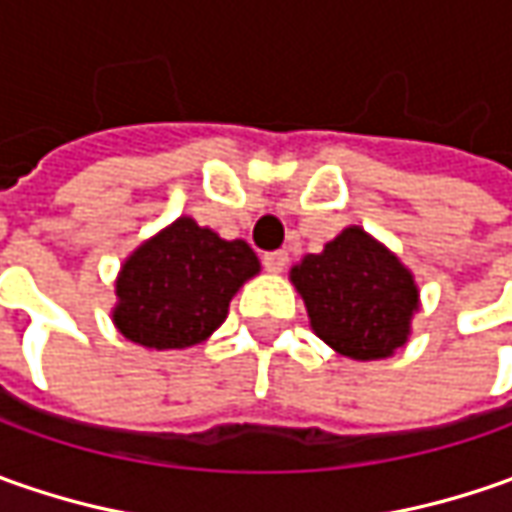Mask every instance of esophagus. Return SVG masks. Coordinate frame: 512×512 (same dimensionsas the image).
<instances>
[{"instance_id":"34e87169","label":"esophagus","mask_w":512,"mask_h":512,"mask_svg":"<svg viewBox=\"0 0 512 512\" xmlns=\"http://www.w3.org/2000/svg\"><path fill=\"white\" fill-rule=\"evenodd\" d=\"M262 262H265V267L270 273H282L287 267V253L285 250H270V253L262 256Z\"/></svg>"}]
</instances>
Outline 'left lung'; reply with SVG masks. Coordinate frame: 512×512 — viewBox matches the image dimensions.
<instances>
[{
    "instance_id": "obj_1",
    "label": "left lung",
    "mask_w": 512,
    "mask_h": 512,
    "mask_svg": "<svg viewBox=\"0 0 512 512\" xmlns=\"http://www.w3.org/2000/svg\"><path fill=\"white\" fill-rule=\"evenodd\" d=\"M290 282L305 299L313 333L359 362L393 356L419 310L413 273L356 225L293 265Z\"/></svg>"
}]
</instances>
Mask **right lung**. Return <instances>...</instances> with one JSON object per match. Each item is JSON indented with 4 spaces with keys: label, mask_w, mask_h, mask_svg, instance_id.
Returning <instances> with one entry per match:
<instances>
[{
    "label": "right lung",
    "mask_w": 512,
    "mask_h": 512,
    "mask_svg": "<svg viewBox=\"0 0 512 512\" xmlns=\"http://www.w3.org/2000/svg\"><path fill=\"white\" fill-rule=\"evenodd\" d=\"M256 273L259 259L247 242H227L179 216L125 259L113 325L142 347H193L225 322L230 299Z\"/></svg>",
    "instance_id": "right-lung-1"
}]
</instances>
